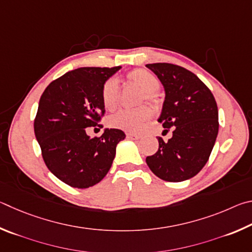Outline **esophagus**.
I'll return each instance as SVG.
<instances>
[{
    "mask_svg": "<svg viewBox=\"0 0 252 252\" xmlns=\"http://www.w3.org/2000/svg\"><path fill=\"white\" fill-rule=\"evenodd\" d=\"M127 138H130V139H137L139 138V135L137 134H134V133H126Z\"/></svg>",
    "mask_w": 252,
    "mask_h": 252,
    "instance_id": "obj_1",
    "label": "esophagus"
}]
</instances>
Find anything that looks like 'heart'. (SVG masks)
<instances>
[{
  "instance_id": "obj_1",
  "label": "heart",
  "mask_w": 252,
  "mask_h": 252,
  "mask_svg": "<svg viewBox=\"0 0 252 252\" xmlns=\"http://www.w3.org/2000/svg\"><path fill=\"white\" fill-rule=\"evenodd\" d=\"M127 79L144 92V98L151 101L156 99V92L160 86V82L155 74L147 69L138 68L128 73ZM100 96L106 109L114 110L116 108L119 103V85L117 79L108 78L101 86ZM152 116L153 109L149 106H143L138 109L119 110L109 117L108 123L114 128L126 131H137Z\"/></svg>"
}]
</instances>
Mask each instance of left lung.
Listing matches in <instances>:
<instances>
[{"label":"left lung","instance_id":"left-lung-1","mask_svg":"<svg viewBox=\"0 0 252 252\" xmlns=\"http://www.w3.org/2000/svg\"><path fill=\"white\" fill-rule=\"evenodd\" d=\"M164 86L165 100L158 122L174 127L173 137H157L159 148L146 158L157 177L184 182L204 168L218 135V107L213 93L190 70L168 63L147 64Z\"/></svg>","mask_w":252,"mask_h":252}]
</instances>
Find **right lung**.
Listing matches in <instances>:
<instances>
[{"label": "right lung", "mask_w": 252, "mask_h": 252, "mask_svg": "<svg viewBox=\"0 0 252 252\" xmlns=\"http://www.w3.org/2000/svg\"><path fill=\"white\" fill-rule=\"evenodd\" d=\"M121 68L70 70L52 82L39 99L35 137L47 168L70 187L84 189L98 184L112 167L117 144L126 137L116 128H105L100 137L86 133L105 113L101 86Z\"/></svg>", "instance_id": "add662e5"}]
</instances>
